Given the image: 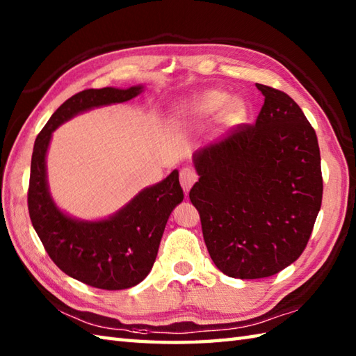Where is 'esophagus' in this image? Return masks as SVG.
Masks as SVG:
<instances>
[{
    "instance_id": "obj_1",
    "label": "esophagus",
    "mask_w": 356,
    "mask_h": 356,
    "mask_svg": "<svg viewBox=\"0 0 356 356\" xmlns=\"http://www.w3.org/2000/svg\"><path fill=\"white\" fill-rule=\"evenodd\" d=\"M197 172L193 168H182V171H180V185H182L185 193L191 190V186L197 182Z\"/></svg>"
}]
</instances>
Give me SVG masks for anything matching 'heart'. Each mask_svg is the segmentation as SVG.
<instances>
[{
	"label": "heart",
	"instance_id": "b5f03b06",
	"mask_svg": "<svg viewBox=\"0 0 356 356\" xmlns=\"http://www.w3.org/2000/svg\"><path fill=\"white\" fill-rule=\"evenodd\" d=\"M223 128H231L246 119V105L240 99H229L220 90H205L184 101L174 113V122L185 128L202 127L216 116Z\"/></svg>",
	"mask_w": 356,
	"mask_h": 356
}]
</instances>
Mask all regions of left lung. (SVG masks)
<instances>
[{
	"mask_svg": "<svg viewBox=\"0 0 356 356\" xmlns=\"http://www.w3.org/2000/svg\"><path fill=\"white\" fill-rule=\"evenodd\" d=\"M254 125L194 154L190 191L216 266L232 278L278 274L298 259L321 208L318 139L291 96L257 84Z\"/></svg>",
	"mask_w": 356,
	"mask_h": 356,
	"instance_id": "8db88e82",
	"label": "left lung"
}]
</instances>
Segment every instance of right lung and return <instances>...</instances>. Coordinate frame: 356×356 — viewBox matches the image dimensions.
<instances>
[{
    "mask_svg": "<svg viewBox=\"0 0 356 356\" xmlns=\"http://www.w3.org/2000/svg\"><path fill=\"white\" fill-rule=\"evenodd\" d=\"M142 90V86H134L79 92L53 113L35 140L27 194L30 220L53 263L67 275L97 289H128L149 274L171 211L184 200L179 171L142 190L111 217L88 222L67 216L53 202L45 154L59 125L87 110L130 101Z\"/></svg>",
    "mask_w": 356,
    "mask_h": 356,
    "instance_id": "1",
    "label": "right lung"
}]
</instances>
